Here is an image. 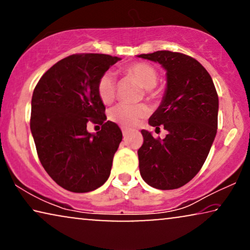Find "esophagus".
I'll return each instance as SVG.
<instances>
[{
	"mask_svg": "<svg viewBox=\"0 0 250 250\" xmlns=\"http://www.w3.org/2000/svg\"><path fill=\"white\" fill-rule=\"evenodd\" d=\"M128 131H129V128L125 127V126H122V132H123V135H126V134H127Z\"/></svg>",
	"mask_w": 250,
	"mask_h": 250,
	"instance_id": "esophagus-1",
	"label": "esophagus"
}]
</instances>
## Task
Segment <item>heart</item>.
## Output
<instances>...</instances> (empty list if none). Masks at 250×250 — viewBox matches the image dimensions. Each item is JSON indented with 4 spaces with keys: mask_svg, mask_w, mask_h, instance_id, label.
<instances>
[{
    "mask_svg": "<svg viewBox=\"0 0 250 250\" xmlns=\"http://www.w3.org/2000/svg\"><path fill=\"white\" fill-rule=\"evenodd\" d=\"M124 71L129 76L134 77L142 87H145L148 94L151 93V90L158 82V74L155 68L145 62H134L124 68ZM116 93V81L110 73L102 75L98 83V94L102 102L110 104L115 99ZM148 115V108L145 104H119L115 105L109 111V118L112 122L119 125L131 127L139 124L142 118Z\"/></svg>",
    "mask_w": 250,
    "mask_h": 250,
    "instance_id": "obj_1",
    "label": "heart"
}]
</instances>
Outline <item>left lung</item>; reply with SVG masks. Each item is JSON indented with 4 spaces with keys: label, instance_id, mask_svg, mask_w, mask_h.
Returning <instances> with one entry per match:
<instances>
[{
    "label": "left lung",
    "instance_id": "8db88e82",
    "mask_svg": "<svg viewBox=\"0 0 250 250\" xmlns=\"http://www.w3.org/2000/svg\"><path fill=\"white\" fill-rule=\"evenodd\" d=\"M138 57L166 70L165 93L149 124L168 132L160 140L142 129L140 174L156 189H177L197 175L209 153L217 132V92L208 71L189 56L157 51Z\"/></svg>",
    "mask_w": 250,
    "mask_h": 250
}]
</instances>
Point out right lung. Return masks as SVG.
<instances>
[{"mask_svg":"<svg viewBox=\"0 0 250 250\" xmlns=\"http://www.w3.org/2000/svg\"><path fill=\"white\" fill-rule=\"evenodd\" d=\"M118 57L73 54L58 61L41 77L32 98L30 131L40 162L54 182L71 192H90L110 175L123 134L105 122L98 83ZM88 121L102 131L90 133Z\"/></svg>","mask_w":250,"mask_h":250,"instance_id":"obj_1","label":"right lung"}]
</instances>
